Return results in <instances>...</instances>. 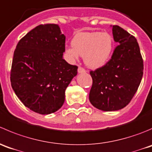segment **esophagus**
I'll list each match as a JSON object with an SVG mask.
<instances>
[{
	"instance_id": "obj_1",
	"label": "esophagus",
	"mask_w": 152,
	"mask_h": 152,
	"mask_svg": "<svg viewBox=\"0 0 152 152\" xmlns=\"http://www.w3.org/2000/svg\"><path fill=\"white\" fill-rule=\"evenodd\" d=\"M77 72H78V73H85L86 70H85V69H83V67L79 66V67H78Z\"/></svg>"
}]
</instances>
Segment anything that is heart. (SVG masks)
Instances as JSON below:
<instances>
[{
    "instance_id": "b5f03b06",
    "label": "heart",
    "mask_w": 152,
    "mask_h": 152,
    "mask_svg": "<svg viewBox=\"0 0 152 152\" xmlns=\"http://www.w3.org/2000/svg\"><path fill=\"white\" fill-rule=\"evenodd\" d=\"M113 38L107 32L84 31L75 35L72 46L66 49L70 57L83 56L87 66L97 69L104 65L110 58L113 49Z\"/></svg>"
}]
</instances>
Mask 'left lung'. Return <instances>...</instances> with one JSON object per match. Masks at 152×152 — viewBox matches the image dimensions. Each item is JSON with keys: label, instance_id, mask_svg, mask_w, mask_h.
<instances>
[{"label": "left lung", "instance_id": "1", "mask_svg": "<svg viewBox=\"0 0 152 152\" xmlns=\"http://www.w3.org/2000/svg\"><path fill=\"white\" fill-rule=\"evenodd\" d=\"M112 33L118 45L112 58L103 66L90 71V103L106 112L126 106L137 91L143 75V60L134 36L117 25L112 26Z\"/></svg>", "mask_w": 152, "mask_h": 152}]
</instances>
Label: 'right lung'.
I'll use <instances>...</instances> for the list:
<instances>
[{"label":"right lung","instance_id":"right-lung-1","mask_svg":"<svg viewBox=\"0 0 152 152\" xmlns=\"http://www.w3.org/2000/svg\"><path fill=\"white\" fill-rule=\"evenodd\" d=\"M66 37L57 24L36 26L18 43L10 80L15 93L30 110L49 115L61 109L65 90L77 73L63 55Z\"/></svg>","mask_w":152,"mask_h":152}]
</instances>
